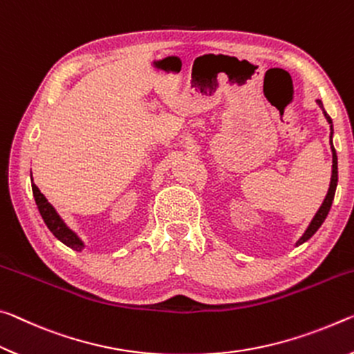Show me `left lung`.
Listing matches in <instances>:
<instances>
[{
	"label": "left lung",
	"instance_id": "1",
	"mask_svg": "<svg viewBox=\"0 0 354 354\" xmlns=\"http://www.w3.org/2000/svg\"><path fill=\"white\" fill-rule=\"evenodd\" d=\"M318 106H320L323 109V114L324 118H326L328 124H329V129H331V135H329V146H331V152H333V174H331V182H329V188H328V193H326V198H324L323 204L320 205V208H318V212L315 213V216L312 218L310 224L308 225V229H306V232L303 235H301V239L297 241V246L303 245L304 241H308L312 235L315 234V232L320 229V225L324 223V219H326L328 213H329V208H331L333 205V201H334V194H335V188H337V180H339V176H337V153H335V149L333 146V120L331 118H329L328 113L324 111L323 108V103L322 100H317Z\"/></svg>",
	"mask_w": 354,
	"mask_h": 354
}]
</instances>
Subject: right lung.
Returning a JSON list of instances; mask_svg holds the SVG:
<instances>
[{"mask_svg":"<svg viewBox=\"0 0 354 354\" xmlns=\"http://www.w3.org/2000/svg\"><path fill=\"white\" fill-rule=\"evenodd\" d=\"M31 182H32V176H31ZM31 187H32L34 199H36V204L40 212V216H42V219L45 221L46 227L51 230V234H53L57 240L62 241L64 245L72 248L73 251H78V252L83 251L86 246L84 241L81 240L66 223H64V219L59 216V213H57L55 210V207L46 201L45 196L40 193V189L34 185V182Z\"/></svg>","mask_w":354,"mask_h":354,"instance_id":"right-lung-1","label":"right lung"}]
</instances>
